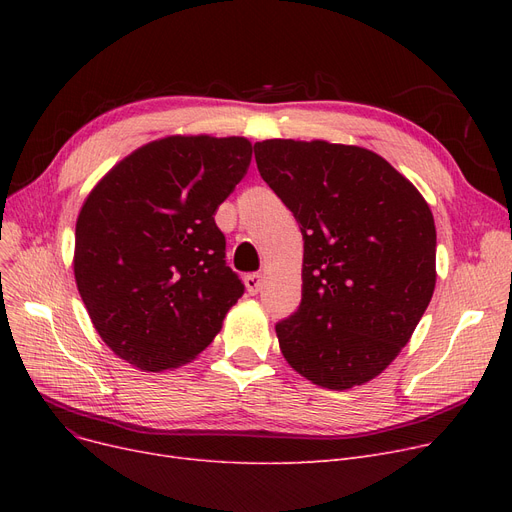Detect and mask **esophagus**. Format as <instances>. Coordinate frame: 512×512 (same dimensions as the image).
<instances>
[{"mask_svg":"<svg viewBox=\"0 0 512 512\" xmlns=\"http://www.w3.org/2000/svg\"><path fill=\"white\" fill-rule=\"evenodd\" d=\"M245 286H247V292L249 294H257L263 286V274H249L245 278Z\"/></svg>","mask_w":512,"mask_h":512,"instance_id":"esophagus-1","label":"esophagus"}]
</instances>
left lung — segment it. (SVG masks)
<instances>
[{
	"label": "left lung",
	"instance_id": "obj_1",
	"mask_svg": "<svg viewBox=\"0 0 512 512\" xmlns=\"http://www.w3.org/2000/svg\"><path fill=\"white\" fill-rule=\"evenodd\" d=\"M255 159L305 240L303 299L276 326L280 351L315 386L367 384L432 301V209L409 178L357 145L267 139Z\"/></svg>",
	"mask_w": 512,
	"mask_h": 512
}]
</instances>
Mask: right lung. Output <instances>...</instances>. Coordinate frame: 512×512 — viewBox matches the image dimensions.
Masks as SVG:
<instances>
[{
	"mask_svg": "<svg viewBox=\"0 0 512 512\" xmlns=\"http://www.w3.org/2000/svg\"><path fill=\"white\" fill-rule=\"evenodd\" d=\"M251 155L245 137L172 134L118 161L80 207L76 288L101 340L132 367L191 363L245 292L213 213Z\"/></svg>",
	"mask_w": 512,
	"mask_h": 512,
	"instance_id": "add662e5",
	"label": "right lung"
}]
</instances>
